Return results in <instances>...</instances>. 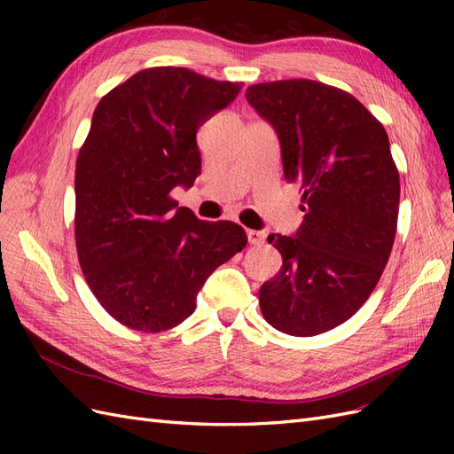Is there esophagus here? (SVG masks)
Masks as SVG:
<instances>
[{
  "instance_id": "34e87169",
  "label": "esophagus",
  "mask_w": 454,
  "mask_h": 454,
  "mask_svg": "<svg viewBox=\"0 0 454 454\" xmlns=\"http://www.w3.org/2000/svg\"><path fill=\"white\" fill-rule=\"evenodd\" d=\"M246 235H248V242L254 244V246H259V244L265 242V232L263 231L248 229V231H246Z\"/></svg>"
}]
</instances>
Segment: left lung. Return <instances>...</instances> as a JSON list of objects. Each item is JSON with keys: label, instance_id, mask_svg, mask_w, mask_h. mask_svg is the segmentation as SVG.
<instances>
[{"label": "left lung", "instance_id": "8db88e82", "mask_svg": "<svg viewBox=\"0 0 454 454\" xmlns=\"http://www.w3.org/2000/svg\"><path fill=\"white\" fill-rule=\"evenodd\" d=\"M246 100L277 132L286 182L305 202L292 237L269 235L282 269L261 286V312L287 335L329 332L373 294L392 252L400 174L388 134L352 94L318 81L252 85Z\"/></svg>", "mask_w": 454, "mask_h": 454}]
</instances>
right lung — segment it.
<instances>
[{
	"instance_id": "obj_1",
	"label": "right lung",
	"mask_w": 454,
	"mask_h": 454,
	"mask_svg": "<svg viewBox=\"0 0 454 454\" xmlns=\"http://www.w3.org/2000/svg\"><path fill=\"white\" fill-rule=\"evenodd\" d=\"M240 89L160 66L134 74L94 109L75 164L77 255L98 303L136 332L189 318L210 274L248 242L240 225L202 222L170 197L200 174L199 127Z\"/></svg>"
}]
</instances>
